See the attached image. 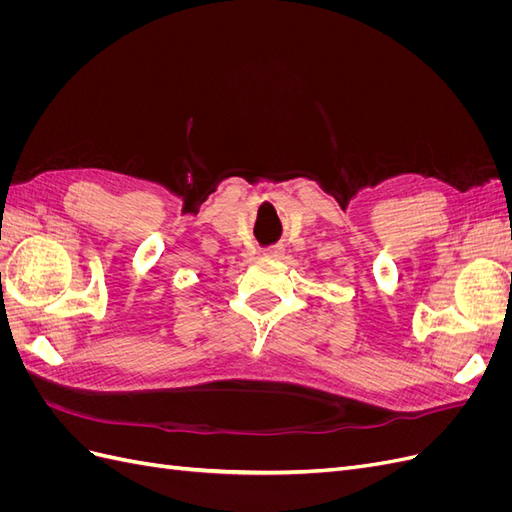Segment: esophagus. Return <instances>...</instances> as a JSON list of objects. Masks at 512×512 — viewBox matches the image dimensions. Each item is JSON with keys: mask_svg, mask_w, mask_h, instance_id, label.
I'll return each instance as SVG.
<instances>
[{"mask_svg": "<svg viewBox=\"0 0 512 512\" xmlns=\"http://www.w3.org/2000/svg\"><path fill=\"white\" fill-rule=\"evenodd\" d=\"M265 254H267V256H271V258L280 256V247H269V250H265Z\"/></svg>", "mask_w": 512, "mask_h": 512, "instance_id": "1", "label": "esophagus"}]
</instances>
